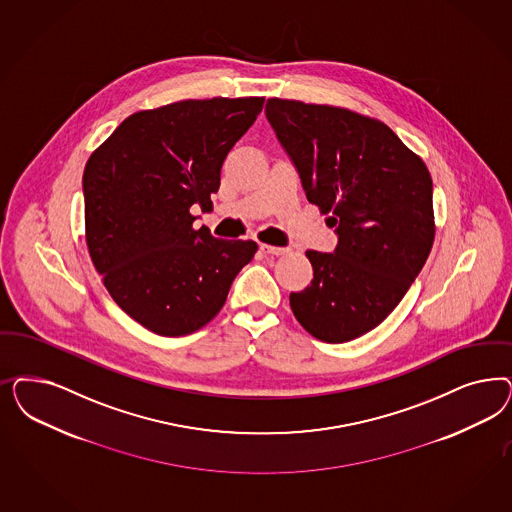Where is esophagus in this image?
Instances as JSON below:
<instances>
[{
	"label": "esophagus",
	"mask_w": 512,
	"mask_h": 512,
	"mask_svg": "<svg viewBox=\"0 0 512 512\" xmlns=\"http://www.w3.org/2000/svg\"><path fill=\"white\" fill-rule=\"evenodd\" d=\"M260 250H262L264 254H271V256H282V254H288V248L273 247V245H267V243H262V245H260Z\"/></svg>",
	"instance_id": "esophagus-1"
}]
</instances>
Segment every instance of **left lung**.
Masks as SVG:
<instances>
[{
    "mask_svg": "<svg viewBox=\"0 0 512 512\" xmlns=\"http://www.w3.org/2000/svg\"><path fill=\"white\" fill-rule=\"evenodd\" d=\"M265 115L339 235L335 254L305 252L313 282L290 294L292 313L316 339L347 343L396 309L428 260V165L379 118L347 107L269 98Z\"/></svg>",
    "mask_w": 512,
    "mask_h": 512,
    "instance_id": "obj_1",
    "label": "left lung"
}]
</instances>
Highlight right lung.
<instances>
[{"instance_id":"1","label":"right lung","mask_w":512,"mask_h":512,"mask_svg":"<svg viewBox=\"0 0 512 512\" xmlns=\"http://www.w3.org/2000/svg\"><path fill=\"white\" fill-rule=\"evenodd\" d=\"M264 98L182 99L128 116L86 162L84 237L116 305L143 328L181 337L209 324L254 241L194 228L231 147Z\"/></svg>"}]
</instances>
